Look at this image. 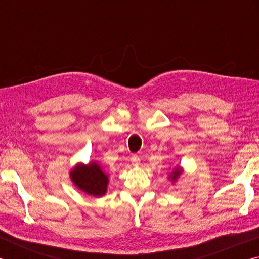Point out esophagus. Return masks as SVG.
I'll return each instance as SVG.
<instances>
[{
    "mask_svg": "<svg viewBox=\"0 0 259 259\" xmlns=\"http://www.w3.org/2000/svg\"><path fill=\"white\" fill-rule=\"evenodd\" d=\"M131 163H133L134 165H139L140 164V157L138 155H133L131 156Z\"/></svg>",
    "mask_w": 259,
    "mask_h": 259,
    "instance_id": "34e87169",
    "label": "esophagus"
}]
</instances>
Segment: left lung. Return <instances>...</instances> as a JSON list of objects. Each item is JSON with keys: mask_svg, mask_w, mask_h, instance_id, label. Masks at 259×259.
<instances>
[{"mask_svg": "<svg viewBox=\"0 0 259 259\" xmlns=\"http://www.w3.org/2000/svg\"><path fill=\"white\" fill-rule=\"evenodd\" d=\"M179 175H181V169L178 168V169L175 170L174 172H171V176H170V177H171V181H175V179H176L179 176Z\"/></svg>", "mask_w": 259, "mask_h": 259, "instance_id": "1", "label": "left lung"}]
</instances>
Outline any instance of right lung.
I'll return each mask as SVG.
<instances>
[{
	"label": "right lung",
	"mask_w": 259,
	"mask_h": 259,
	"mask_svg": "<svg viewBox=\"0 0 259 259\" xmlns=\"http://www.w3.org/2000/svg\"><path fill=\"white\" fill-rule=\"evenodd\" d=\"M71 177L74 184L87 194L103 196L106 193L108 177L95 162L88 165H76L71 174Z\"/></svg>",
	"instance_id": "1"
}]
</instances>
